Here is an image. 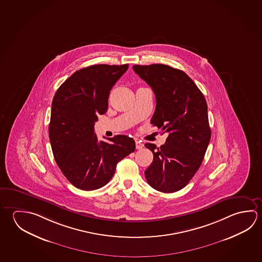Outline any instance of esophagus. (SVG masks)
<instances>
[{
  "mask_svg": "<svg viewBox=\"0 0 262 262\" xmlns=\"http://www.w3.org/2000/svg\"><path fill=\"white\" fill-rule=\"evenodd\" d=\"M136 149L137 150H142V148H143V143L141 142H139V141H136Z\"/></svg>",
  "mask_w": 262,
  "mask_h": 262,
  "instance_id": "1",
  "label": "esophagus"
}]
</instances>
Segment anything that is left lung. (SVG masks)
<instances>
[{
  "mask_svg": "<svg viewBox=\"0 0 262 262\" xmlns=\"http://www.w3.org/2000/svg\"><path fill=\"white\" fill-rule=\"evenodd\" d=\"M133 69L156 95L151 124L168 134L159 148L145 143L154 154L144 172L147 182L161 192H176L200 168L211 140L206 100L183 71L165 64L133 65Z\"/></svg>",
  "mask_w": 262,
  "mask_h": 262,
  "instance_id": "1",
  "label": "left lung"
}]
</instances>
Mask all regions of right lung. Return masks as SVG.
<instances>
[{
	"label": "right lung",
	"instance_id": "right-lung-1",
	"mask_svg": "<svg viewBox=\"0 0 262 262\" xmlns=\"http://www.w3.org/2000/svg\"><path fill=\"white\" fill-rule=\"evenodd\" d=\"M129 65L97 64L76 71L52 100L49 136L56 163L75 188L95 190L112 179L117 164L135 150L126 135L98 142L97 116L107 111L110 92Z\"/></svg>",
	"mask_w": 262,
	"mask_h": 262
}]
</instances>
